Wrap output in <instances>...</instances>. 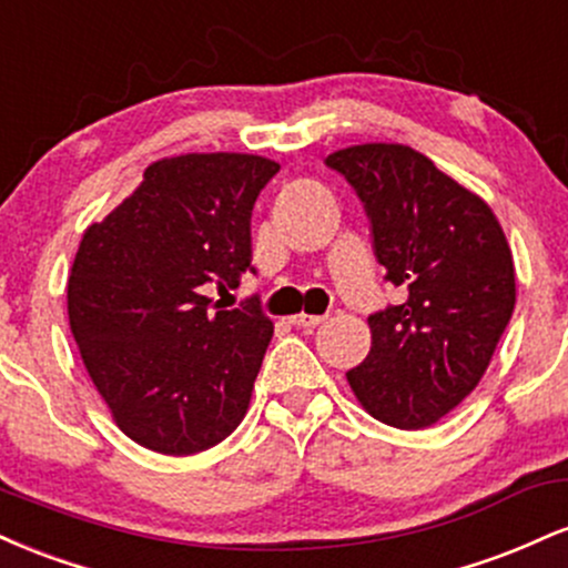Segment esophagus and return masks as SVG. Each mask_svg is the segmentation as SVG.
Returning a JSON list of instances; mask_svg holds the SVG:
<instances>
[{
  "label": "esophagus",
  "instance_id": "esophagus-1",
  "mask_svg": "<svg viewBox=\"0 0 568 568\" xmlns=\"http://www.w3.org/2000/svg\"><path fill=\"white\" fill-rule=\"evenodd\" d=\"M325 321V315H293L291 317V323L296 325V328H317V325H321Z\"/></svg>",
  "mask_w": 568,
  "mask_h": 568
}]
</instances>
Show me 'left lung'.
<instances>
[{
	"label": "left lung",
	"instance_id": "left-lung-1",
	"mask_svg": "<svg viewBox=\"0 0 568 568\" xmlns=\"http://www.w3.org/2000/svg\"><path fill=\"white\" fill-rule=\"evenodd\" d=\"M325 165L363 202L384 280L406 293L368 315L371 352L347 382L374 419L422 429L486 374L515 310V270L497 216L400 143H363Z\"/></svg>",
	"mask_w": 568,
	"mask_h": 568
}]
</instances>
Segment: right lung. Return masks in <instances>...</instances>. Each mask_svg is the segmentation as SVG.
Wrapping results in <instances>:
<instances>
[{"label":"right lung","mask_w":568,"mask_h":568,"mask_svg":"<svg viewBox=\"0 0 568 568\" xmlns=\"http://www.w3.org/2000/svg\"><path fill=\"white\" fill-rule=\"evenodd\" d=\"M280 171L256 154H184L84 232L69 277V323L116 427L186 456L243 422L272 338L258 293L237 310L202 296L237 288L251 264V211Z\"/></svg>","instance_id":"add662e5"}]
</instances>
